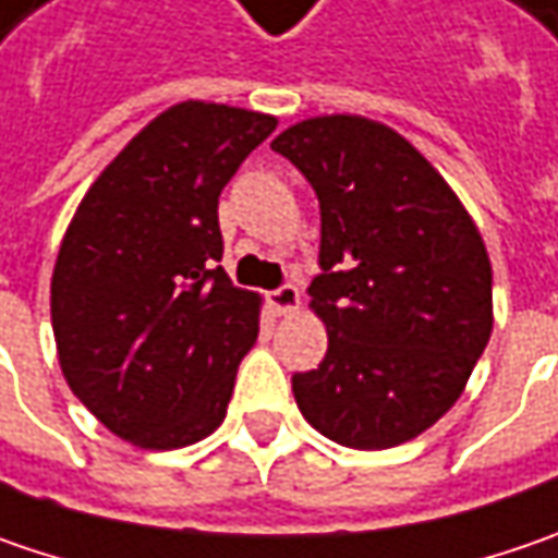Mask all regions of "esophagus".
Listing matches in <instances>:
<instances>
[{
  "mask_svg": "<svg viewBox=\"0 0 558 558\" xmlns=\"http://www.w3.org/2000/svg\"><path fill=\"white\" fill-rule=\"evenodd\" d=\"M268 303L275 308V315H293L300 308V290L293 283H283V287L268 293Z\"/></svg>",
  "mask_w": 558,
  "mask_h": 558,
  "instance_id": "1",
  "label": "esophagus"
}]
</instances>
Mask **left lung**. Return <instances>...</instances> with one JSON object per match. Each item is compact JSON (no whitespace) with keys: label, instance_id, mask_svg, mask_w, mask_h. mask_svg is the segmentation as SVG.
<instances>
[{"label":"left lung","instance_id":"8db88e82","mask_svg":"<svg viewBox=\"0 0 558 558\" xmlns=\"http://www.w3.org/2000/svg\"><path fill=\"white\" fill-rule=\"evenodd\" d=\"M322 206L325 322L318 368L293 375L303 418L327 440L390 449L462 397L494 330L484 236L444 174L393 128L318 114L275 136Z\"/></svg>","mask_w":558,"mask_h":558}]
</instances>
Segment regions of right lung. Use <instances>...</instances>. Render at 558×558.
Wrapping results in <instances>:
<instances>
[{
  "instance_id": "1",
  "label": "right lung",
  "mask_w": 558,
  "mask_h": 558,
  "mask_svg": "<svg viewBox=\"0 0 558 558\" xmlns=\"http://www.w3.org/2000/svg\"><path fill=\"white\" fill-rule=\"evenodd\" d=\"M275 114L186 99L93 181L52 268V333L74 397L114 437L181 449L228 415L262 296L218 265V196Z\"/></svg>"
}]
</instances>
